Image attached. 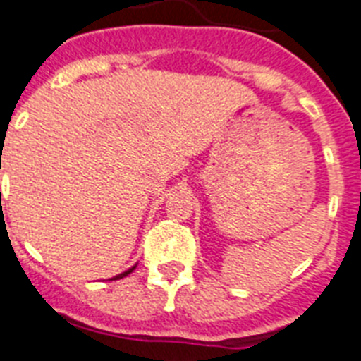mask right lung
<instances>
[{
  "label": "right lung",
  "mask_w": 361,
  "mask_h": 361,
  "mask_svg": "<svg viewBox=\"0 0 361 361\" xmlns=\"http://www.w3.org/2000/svg\"><path fill=\"white\" fill-rule=\"evenodd\" d=\"M135 271V267H131L130 271H126V272H122V274H118V276H114L113 280H118V278H124V276H128V274H130V272H133Z\"/></svg>",
  "instance_id": "right-lung-1"
}]
</instances>
